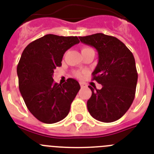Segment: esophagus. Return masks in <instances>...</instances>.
I'll use <instances>...</instances> for the list:
<instances>
[{
  "label": "esophagus",
  "instance_id": "obj_1",
  "mask_svg": "<svg viewBox=\"0 0 154 154\" xmlns=\"http://www.w3.org/2000/svg\"><path fill=\"white\" fill-rule=\"evenodd\" d=\"M79 84H80V86H81V87H82V88H84V87H86V83H84V82H80Z\"/></svg>",
  "mask_w": 154,
  "mask_h": 154
}]
</instances>
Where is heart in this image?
Segmentation results:
<instances>
[{
	"label": "heart",
	"instance_id": "1",
	"mask_svg": "<svg viewBox=\"0 0 154 154\" xmlns=\"http://www.w3.org/2000/svg\"><path fill=\"white\" fill-rule=\"evenodd\" d=\"M90 49H91V47H88V46H83V47H82V52L88 51V50H90ZM75 75L77 76V77H80V76H81V73H80L79 72H75Z\"/></svg>",
	"mask_w": 154,
	"mask_h": 154
}]
</instances>
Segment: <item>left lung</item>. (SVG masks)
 Masks as SVG:
<instances>
[{
	"mask_svg": "<svg viewBox=\"0 0 154 154\" xmlns=\"http://www.w3.org/2000/svg\"><path fill=\"white\" fill-rule=\"evenodd\" d=\"M79 39L94 47L98 53V63L92 75L93 80L102 85V88L89 86L92 91L87 101L89 112L105 123L119 120L131 107L135 95L138 73L134 56L113 36L97 33Z\"/></svg>",
	"mask_w": 154,
	"mask_h": 154,
	"instance_id": "obj_1",
	"label": "left lung"
}]
</instances>
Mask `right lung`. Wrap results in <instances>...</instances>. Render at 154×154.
Wrapping results in <instances>:
<instances>
[{
	"label": "right lung",
	"instance_id": "1",
	"mask_svg": "<svg viewBox=\"0 0 154 154\" xmlns=\"http://www.w3.org/2000/svg\"><path fill=\"white\" fill-rule=\"evenodd\" d=\"M79 43L76 36L46 34L24 49L17 66L19 88L29 111L39 121L54 124L68 116L80 89L78 81L68 79L58 84L54 69L61 66L63 54Z\"/></svg>",
	"mask_w": 154,
	"mask_h": 154
}]
</instances>
